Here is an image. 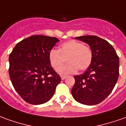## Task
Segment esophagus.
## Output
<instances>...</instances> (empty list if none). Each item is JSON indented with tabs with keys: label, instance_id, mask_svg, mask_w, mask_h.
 I'll return each mask as SVG.
<instances>
[{
	"label": "esophagus",
	"instance_id": "34e87169",
	"mask_svg": "<svg viewBox=\"0 0 126 126\" xmlns=\"http://www.w3.org/2000/svg\"><path fill=\"white\" fill-rule=\"evenodd\" d=\"M67 78V76H61V79H65Z\"/></svg>",
	"mask_w": 126,
	"mask_h": 126
}]
</instances>
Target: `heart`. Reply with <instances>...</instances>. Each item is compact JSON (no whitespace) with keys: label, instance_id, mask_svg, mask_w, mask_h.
Segmentation results:
<instances>
[{"label":"heart","instance_id":"obj_1","mask_svg":"<svg viewBox=\"0 0 126 126\" xmlns=\"http://www.w3.org/2000/svg\"><path fill=\"white\" fill-rule=\"evenodd\" d=\"M50 62L55 70H58L67 60L65 66L59 70L62 75L75 74L79 69H87L93 61V50L90 47L81 42L71 40L61 44L59 50L52 49L49 52Z\"/></svg>","mask_w":126,"mask_h":126}]
</instances>
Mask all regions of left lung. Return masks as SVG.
<instances>
[{"mask_svg": "<svg viewBox=\"0 0 126 126\" xmlns=\"http://www.w3.org/2000/svg\"><path fill=\"white\" fill-rule=\"evenodd\" d=\"M76 39L90 46L93 59L84 74L74 76L71 94L77 102L83 105H97L108 96L116 84L119 57L112 45L98 36H82Z\"/></svg>", "mask_w": 126, "mask_h": 126, "instance_id": "obj_1", "label": "left lung"}]
</instances>
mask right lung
I'll list each match as a JSON object with an SVG mask.
<instances>
[{
    "label": "right lung",
    "mask_w": 126,
    "mask_h": 126,
    "mask_svg": "<svg viewBox=\"0 0 126 126\" xmlns=\"http://www.w3.org/2000/svg\"><path fill=\"white\" fill-rule=\"evenodd\" d=\"M59 41L55 37L33 35L17 43L9 55L10 79L27 103L43 104L54 95L61 79L50 65L48 55Z\"/></svg>",
    "instance_id": "obj_1"
}]
</instances>
